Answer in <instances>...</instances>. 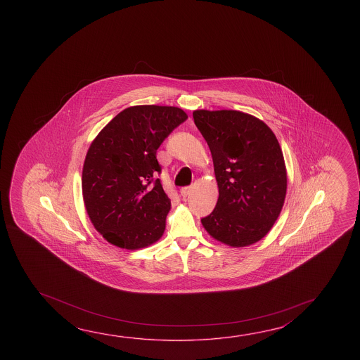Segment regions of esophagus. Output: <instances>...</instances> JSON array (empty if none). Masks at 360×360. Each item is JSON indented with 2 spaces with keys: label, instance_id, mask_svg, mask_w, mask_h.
<instances>
[{
  "label": "esophagus",
  "instance_id": "obj_1",
  "mask_svg": "<svg viewBox=\"0 0 360 360\" xmlns=\"http://www.w3.org/2000/svg\"><path fill=\"white\" fill-rule=\"evenodd\" d=\"M191 192H192V187H191V186L183 187V188L181 189V195H182V197H187V195H191Z\"/></svg>",
  "mask_w": 360,
  "mask_h": 360
}]
</instances>
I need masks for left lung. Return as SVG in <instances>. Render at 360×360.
<instances>
[{
    "label": "left lung",
    "mask_w": 360,
    "mask_h": 360,
    "mask_svg": "<svg viewBox=\"0 0 360 360\" xmlns=\"http://www.w3.org/2000/svg\"><path fill=\"white\" fill-rule=\"evenodd\" d=\"M195 127L212 154L218 200L200 222L217 241L243 248L271 230L286 195V168L272 130L237 110H195Z\"/></svg>",
    "instance_id": "left-lung-1"
}]
</instances>
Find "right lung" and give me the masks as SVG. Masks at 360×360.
Returning a JSON list of instances; mask_svg holds the SVG:
<instances>
[{
  "instance_id": "right-lung-1",
  "label": "right lung",
  "mask_w": 360,
  "mask_h": 360,
  "mask_svg": "<svg viewBox=\"0 0 360 360\" xmlns=\"http://www.w3.org/2000/svg\"><path fill=\"white\" fill-rule=\"evenodd\" d=\"M188 118L176 106H130L106 124L84 162V203L106 241L136 250L158 241L171 200L157 149Z\"/></svg>"
}]
</instances>
